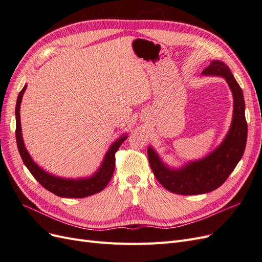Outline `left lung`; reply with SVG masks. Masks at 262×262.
<instances>
[{
	"label": "left lung",
	"instance_id": "1",
	"mask_svg": "<svg viewBox=\"0 0 262 262\" xmlns=\"http://www.w3.org/2000/svg\"><path fill=\"white\" fill-rule=\"evenodd\" d=\"M202 75L224 77L234 97L232 125L221 145L202 160L189 162L179 169L169 168L152 147L147 148L149 166L156 179L168 191L182 195L207 193L223 185L241 161L247 141L244 95L229 68L214 60L202 71Z\"/></svg>",
	"mask_w": 262,
	"mask_h": 262
}]
</instances>
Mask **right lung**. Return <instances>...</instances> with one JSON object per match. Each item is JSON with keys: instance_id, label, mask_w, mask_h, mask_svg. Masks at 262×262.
Returning <instances> with one entry per match:
<instances>
[{"instance_id": "obj_1", "label": "right lung", "mask_w": 262, "mask_h": 262, "mask_svg": "<svg viewBox=\"0 0 262 262\" xmlns=\"http://www.w3.org/2000/svg\"><path fill=\"white\" fill-rule=\"evenodd\" d=\"M27 85L23 87V90L19 92L16 108H15V115H16V142L18 152L20 154L21 160L25 164L28 170L30 171L31 175L35 177V179L40 184L43 188H46L48 191L54 193L58 196L62 198H85L89 195H93L95 193L100 192L108 184L110 179H112L114 171H115V163L116 158L115 154L117 150L120 147V145L123 143V141L126 139V136L119 138L117 141H115L109 147L108 152L105 155L104 161H102L99 169L94 173L93 176L89 178L83 179H67L57 177L51 173L45 171L42 168L33 161V158L30 157L29 153L24 144L23 134H21V126H20V102L23 99L24 92L26 91Z\"/></svg>"}]
</instances>
